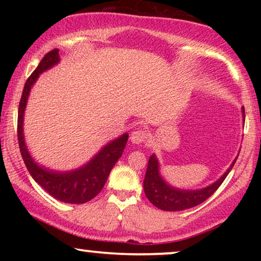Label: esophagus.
Returning <instances> with one entry per match:
<instances>
[{"instance_id":"obj_1","label":"esophagus","mask_w":261,"mask_h":261,"mask_svg":"<svg viewBox=\"0 0 261 261\" xmlns=\"http://www.w3.org/2000/svg\"><path fill=\"white\" fill-rule=\"evenodd\" d=\"M146 139H147V133L142 129H135L130 135V141L133 142V144H137V145L142 144Z\"/></svg>"}]
</instances>
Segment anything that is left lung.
Segmentation results:
<instances>
[{"label":"left lung","instance_id":"8db88e82","mask_svg":"<svg viewBox=\"0 0 261 261\" xmlns=\"http://www.w3.org/2000/svg\"><path fill=\"white\" fill-rule=\"evenodd\" d=\"M242 114L245 117L244 108H242ZM235 162H237V158L231 163L229 169L223 173V176L209 187L199 189V190H181V189L172 188L163 179L159 172L158 159L155 158L154 154H152L148 159L147 170H146L144 179L146 197L156 208L166 210V212H179V210L192 208V206L201 204L205 199H208L219 189L220 185L226 179L231 167L234 166Z\"/></svg>","mask_w":261,"mask_h":261}]
</instances>
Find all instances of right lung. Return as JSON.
<instances>
[{"label": "right lung", "instance_id": "right-lung-1", "mask_svg": "<svg viewBox=\"0 0 261 261\" xmlns=\"http://www.w3.org/2000/svg\"><path fill=\"white\" fill-rule=\"evenodd\" d=\"M59 63V49L55 48L46 53L41 62L39 63L37 69L28 77L24 84L22 96L19 105V115H17V140L21 155L27 170L30 171L33 179L47 191L52 197L64 203L71 204H82L89 202L95 196L99 194L105 187L110 171L115 165L117 160L122 155L123 149L126 147L128 134L124 133L120 138L107 144L87 165L80 169L69 171V172H57L39 166L32 158L28 152L27 146L24 144L23 138V114L26 109L28 95L39 74L44 71L51 69L56 64Z\"/></svg>", "mask_w": 261, "mask_h": 261}]
</instances>
